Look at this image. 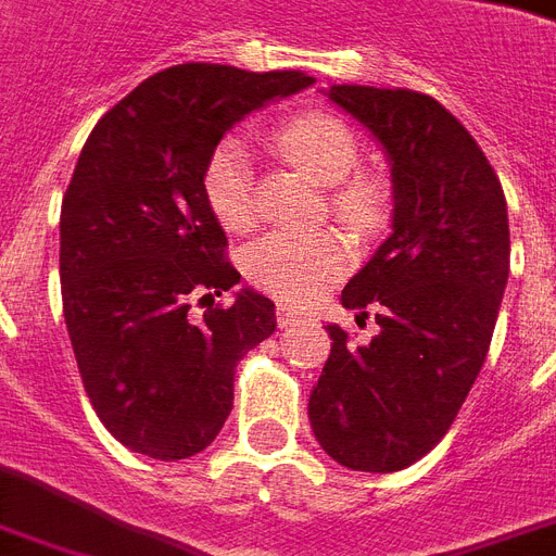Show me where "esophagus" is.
Masks as SVG:
<instances>
[{"mask_svg": "<svg viewBox=\"0 0 556 556\" xmlns=\"http://www.w3.org/2000/svg\"><path fill=\"white\" fill-rule=\"evenodd\" d=\"M300 317H303V312H300V308L288 306V303H279V306H277V320H279V326L296 324Z\"/></svg>", "mask_w": 556, "mask_h": 556, "instance_id": "obj_1", "label": "esophagus"}]
</instances>
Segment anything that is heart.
I'll return each mask as SVG.
<instances>
[{"label":"heart","instance_id":"1","mask_svg":"<svg viewBox=\"0 0 556 556\" xmlns=\"http://www.w3.org/2000/svg\"><path fill=\"white\" fill-rule=\"evenodd\" d=\"M277 146L317 184L338 186L353 175L358 146L350 127L334 116L306 113L288 118L277 130ZM203 194L212 215L230 232H244L256 224V180L253 160L244 142L227 139L215 148L203 172ZM338 218L358 232L379 230L388 222V201L370 184H346L332 198ZM350 265V244L341 232L320 230L268 232L244 256V268L256 286L286 300H312L332 286Z\"/></svg>","mask_w":556,"mask_h":556}]
</instances>
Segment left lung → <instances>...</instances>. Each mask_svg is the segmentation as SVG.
I'll use <instances>...</instances> for the list:
<instances>
[{
  "label": "left lung",
  "instance_id": "left-lung-1",
  "mask_svg": "<svg viewBox=\"0 0 556 556\" xmlns=\"http://www.w3.org/2000/svg\"><path fill=\"white\" fill-rule=\"evenodd\" d=\"M388 156L393 232L341 291L379 334L355 344L326 326L332 353L308 396L326 455L355 472H396L438 446L484 367L510 274L507 201L493 165L431 96L320 90Z\"/></svg>",
  "mask_w": 556,
  "mask_h": 556
}]
</instances>
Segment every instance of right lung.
Segmentation results:
<instances>
[{"instance_id":"1","label":"right lung","mask_w":556,"mask_h":556,"mask_svg":"<svg viewBox=\"0 0 556 556\" xmlns=\"http://www.w3.org/2000/svg\"><path fill=\"white\" fill-rule=\"evenodd\" d=\"M312 84L180 63L108 110L80 151L61 206L63 317L84 391L130 452L184 460L210 446L236 364L277 329V306L253 288L192 315V300L241 282L203 172L236 122Z\"/></svg>"}]
</instances>
